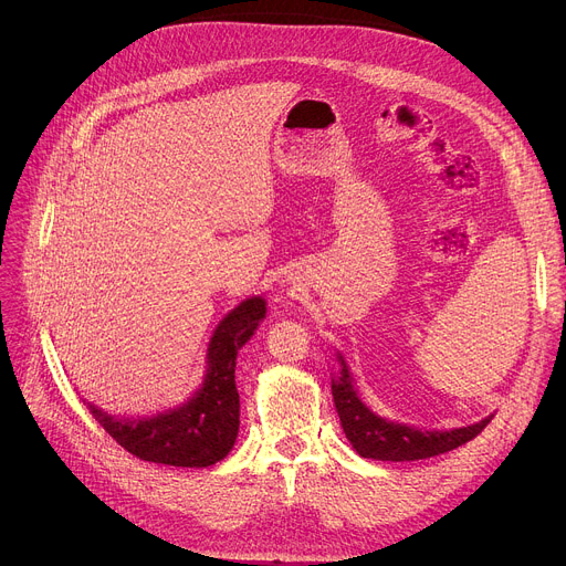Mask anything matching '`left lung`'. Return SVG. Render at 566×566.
Listing matches in <instances>:
<instances>
[{
    "mask_svg": "<svg viewBox=\"0 0 566 566\" xmlns=\"http://www.w3.org/2000/svg\"><path fill=\"white\" fill-rule=\"evenodd\" d=\"M340 360V374L332 378V394L336 410L343 423V430L354 446V450L365 459H378V461H417L443 454L448 450H454L468 441H472L483 428L491 423L493 417L483 419L468 428L457 430H419L415 426L394 423L378 415H374L365 402L360 400L352 374L347 369V363L343 356Z\"/></svg>",
    "mask_w": 566,
    "mask_h": 566,
    "instance_id": "left-lung-1",
    "label": "left lung"
}]
</instances>
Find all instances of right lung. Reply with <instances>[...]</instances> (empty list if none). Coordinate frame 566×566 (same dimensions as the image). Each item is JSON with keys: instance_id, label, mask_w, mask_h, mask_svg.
<instances>
[{"instance_id": "1", "label": "right lung", "mask_w": 566, "mask_h": 566, "mask_svg": "<svg viewBox=\"0 0 566 566\" xmlns=\"http://www.w3.org/2000/svg\"><path fill=\"white\" fill-rule=\"evenodd\" d=\"M264 317L266 302L249 297L219 322L208 343L203 382L184 406L154 417L118 419L87 402L90 412L118 446L143 461L181 468H208L221 461L239 432L237 354Z\"/></svg>"}]
</instances>
